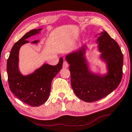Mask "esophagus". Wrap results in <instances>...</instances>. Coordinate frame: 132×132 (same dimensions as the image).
<instances>
[{
	"instance_id": "34e87169",
	"label": "esophagus",
	"mask_w": 132,
	"mask_h": 132,
	"mask_svg": "<svg viewBox=\"0 0 132 132\" xmlns=\"http://www.w3.org/2000/svg\"><path fill=\"white\" fill-rule=\"evenodd\" d=\"M68 63H67L66 61H64L63 62V68L66 69V68H68Z\"/></svg>"
}]
</instances>
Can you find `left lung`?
I'll list each match as a JSON object with an SVG mask.
<instances>
[{"instance_id":"8db88e82","label":"left lung","mask_w":132,"mask_h":132,"mask_svg":"<svg viewBox=\"0 0 132 132\" xmlns=\"http://www.w3.org/2000/svg\"><path fill=\"white\" fill-rule=\"evenodd\" d=\"M99 35L96 42L101 53V59L106 64L105 75L94 73L89 70L85 57V45L66 57L70 64L72 88L77 97L86 102L106 97L117 88L122 79L123 55L119 45L105 30Z\"/></svg>"}]
</instances>
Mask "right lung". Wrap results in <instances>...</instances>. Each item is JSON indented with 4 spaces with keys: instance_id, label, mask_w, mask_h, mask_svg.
<instances>
[{
    "instance_id": "right-lung-1",
    "label": "right lung",
    "mask_w": 132,
    "mask_h": 132,
    "mask_svg": "<svg viewBox=\"0 0 132 132\" xmlns=\"http://www.w3.org/2000/svg\"><path fill=\"white\" fill-rule=\"evenodd\" d=\"M42 29H33L26 33L18 40L11 49L7 61V73L10 88L18 99L31 106H39L44 103L49 97L51 82L62 68V57L55 66L44 64L33 73L23 75L18 68V54L20 48L24 44L29 42L30 37L40 33ZM36 40L32 44L38 43Z\"/></svg>"
}]
</instances>
